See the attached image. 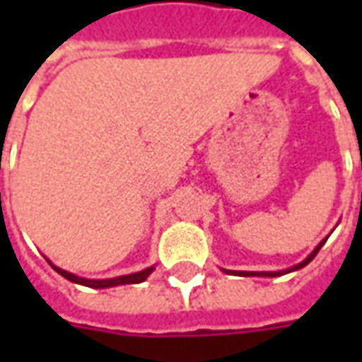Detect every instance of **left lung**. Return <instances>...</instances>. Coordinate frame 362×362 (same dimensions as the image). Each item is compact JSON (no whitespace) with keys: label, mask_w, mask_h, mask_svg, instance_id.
Returning a JSON list of instances; mask_svg holds the SVG:
<instances>
[{"label":"left lung","mask_w":362,"mask_h":362,"mask_svg":"<svg viewBox=\"0 0 362 362\" xmlns=\"http://www.w3.org/2000/svg\"><path fill=\"white\" fill-rule=\"evenodd\" d=\"M361 168H362V165H361ZM324 243H326V240H324ZM324 243H320L318 246H316V250L312 252L310 256H308V258L304 259V262H300V264H298V266H295V267H291V269H287V272L285 273H288V272H295V269H300V267H304L306 266V264H310L312 259H314V256H316V254H318V250L320 248H322V246H324ZM240 275H246V277H250V275H267V277H277V275H283V272H269V273H259V272H240Z\"/></svg>","instance_id":"obj_1"}]
</instances>
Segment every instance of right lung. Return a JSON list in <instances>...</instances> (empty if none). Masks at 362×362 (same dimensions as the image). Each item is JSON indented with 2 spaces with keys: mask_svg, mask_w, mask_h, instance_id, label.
<instances>
[{
  "mask_svg": "<svg viewBox=\"0 0 362 362\" xmlns=\"http://www.w3.org/2000/svg\"><path fill=\"white\" fill-rule=\"evenodd\" d=\"M59 275H64L66 279L74 281V283H79V285H85V287H93V288H106V287H116V285H129V283H141L151 275L153 272V267H147V269H143L139 273H129V275H122V277H116V279H81V277H77L74 273H67L64 269H59V267L52 266Z\"/></svg>",
  "mask_w": 362,
  "mask_h": 362,
  "instance_id": "right-lung-1",
  "label": "right lung"
}]
</instances>
